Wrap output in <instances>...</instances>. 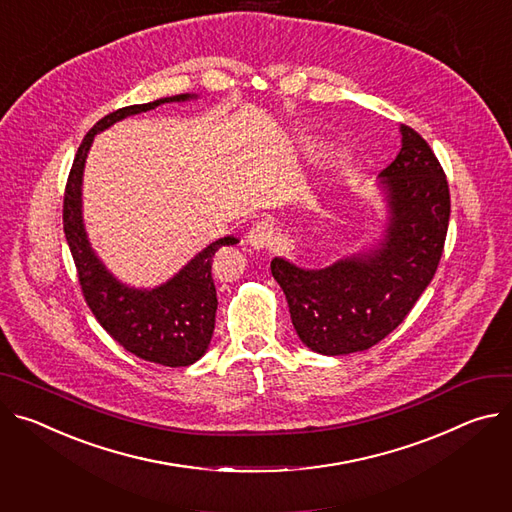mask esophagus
Instances as JSON below:
<instances>
[{
	"mask_svg": "<svg viewBox=\"0 0 512 512\" xmlns=\"http://www.w3.org/2000/svg\"><path fill=\"white\" fill-rule=\"evenodd\" d=\"M247 241L251 247L255 249H269L275 245L277 241V232L275 226L269 220H259L251 226V230L247 232Z\"/></svg>",
	"mask_w": 512,
	"mask_h": 512,
	"instance_id": "1",
	"label": "esophagus"
}]
</instances>
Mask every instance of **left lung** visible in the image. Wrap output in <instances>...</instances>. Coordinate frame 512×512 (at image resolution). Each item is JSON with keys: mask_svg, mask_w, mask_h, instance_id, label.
<instances>
[{"mask_svg": "<svg viewBox=\"0 0 512 512\" xmlns=\"http://www.w3.org/2000/svg\"><path fill=\"white\" fill-rule=\"evenodd\" d=\"M402 149L380 173L388 202L384 239L324 269L271 261L292 324L320 355L365 351L388 337L427 290L443 255L449 185L425 138L400 126Z\"/></svg>", "mask_w": 512, "mask_h": 512, "instance_id": "obj_1", "label": "left lung"}]
</instances>
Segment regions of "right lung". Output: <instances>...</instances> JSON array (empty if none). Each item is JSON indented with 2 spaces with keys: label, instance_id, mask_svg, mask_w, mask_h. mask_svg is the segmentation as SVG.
<instances>
[{
  "label": "right lung",
  "instance_id": "add662e5",
  "mask_svg": "<svg viewBox=\"0 0 512 512\" xmlns=\"http://www.w3.org/2000/svg\"><path fill=\"white\" fill-rule=\"evenodd\" d=\"M196 98L181 94L120 108L91 128L77 149L63 200V228L77 267L79 286L87 306L106 333L128 353L167 367L196 363L208 349L216 320V288L212 280V257L235 237H224L200 251L171 280L153 290H136L120 284L91 249L81 216V181L87 151L94 136L114 122L153 110L167 102Z\"/></svg>",
  "mask_w": 512,
  "mask_h": 512
}]
</instances>
